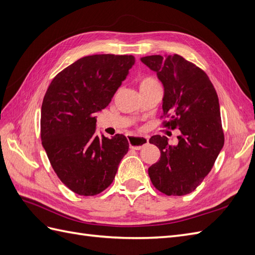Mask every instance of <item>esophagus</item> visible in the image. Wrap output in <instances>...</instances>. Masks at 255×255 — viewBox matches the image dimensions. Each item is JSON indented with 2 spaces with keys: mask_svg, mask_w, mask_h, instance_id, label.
Here are the masks:
<instances>
[{
  "mask_svg": "<svg viewBox=\"0 0 255 255\" xmlns=\"http://www.w3.org/2000/svg\"><path fill=\"white\" fill-rule=\"evenodd\" d=\"M128 140L129 148H132L134 150H140L142 146L148 144L149 142L148 137L144 136H128Z\"/></svg>",
  "mask_w": 255,
  "mask_h": 255,
  "instance_id": "34e87169",
  "label": "esophagus"
}]
</instances>
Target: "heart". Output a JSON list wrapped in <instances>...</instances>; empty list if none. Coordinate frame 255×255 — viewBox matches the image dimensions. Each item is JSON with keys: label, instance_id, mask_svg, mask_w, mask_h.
Returning a JSON list of instances; mask_svg holds the SVG:
<instances>
[{"label": "heart", "instance_id": "heart-1", "mask_svg": "<svg viewBox=\"0 0 255 255\" xmlns=\"http://www.w3.org/2000/svg\"><path fill=\"white\" fill-rule=\"evenodd\" d=\"M152 83H155V81H154V80L151 79V78L141 79L140 82H139V88L144 87V86H146V85H150V84H152Z\"/></svg>", "mask_w": 255, "mask_h": 255}]
</instances>
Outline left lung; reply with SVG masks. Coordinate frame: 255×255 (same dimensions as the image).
<instances>
[{"instance_id":"8db88e82","label":"left lung","mask_w":255,"mask_h":255,"mask_svg":"<svg viewBox=\"0 0 255 255\" xmlns=\"http://www.w3.org/2000/svg\"><path fill=\"white\" fill-rule=\"evenodd\" d=\"M140 60L163 84L165 126L181 132L174 145L165 136L150 138L160 151L148 170L151 182L167 196L190 194L210 173L225 143L217 92L204 71L177 54Z\"/></svg>"}]
</instances>
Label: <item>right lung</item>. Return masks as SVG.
Returning <instances> with one entry per match:
<instances>
[{"instance_id":"add662e5","label":"right lung","mask_w":255,"mask_h":255,"mask_svg":"<svg viewBox=\"0 0 255 255\" xmlns=\"http://www.w3.org/2000/svg\"><path fill=\"white\" fill-rule=\"evenodd\" d=\"M132 55L85 56L51 82L41 106V141L50 163L66 186L95 196L113 183L128 151L127 137L96 133V116L112 101L128 70Z\"/></svg>"}]
</instances>
